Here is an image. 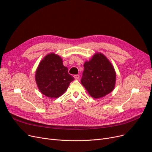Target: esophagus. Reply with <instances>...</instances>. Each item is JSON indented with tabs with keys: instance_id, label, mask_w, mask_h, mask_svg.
I'll return each mask as SVG.
<instances>
[{
	"instance_id": "esophagus-1",
	"label": "esophagus",
	"mask_w": 152,
	"mask_h": 152,
	"mask_svg": "<svg viewBox=\"0 0 152 152\" xmlns=\"http://www.w3.org/2000/svg\"><path fill=\"white\" fill-rule=\"evenodd\" d=\"M79 77H80V76H79V75H74V78H75V80L79 79Z\"/></svg>"
}]
</instances>
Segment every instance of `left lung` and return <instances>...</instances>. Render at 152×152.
Masks as SVG:
<instances>
[{"label":"left lung","instance_id":"1","mask_svg":"<svg viewBox=\"0 0 152 152\" xmlns=\"http://www.w3.org/2000/svg\"><path fill=\"white\" fill-rule=\"evenodd\" d=\"M81 84L94 98L110 93L115 86L116 72L108 59L102 53H95L84 64Z\"/></svg>","mask_w":152,"mask_h":152}]
</instances>
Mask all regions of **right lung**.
Listing matches in <instances>:
<instances>
[{
    "mask_svg": "<svg viewBox=\"0 0 152 152\" xmlns=\"http://www.w3.org/2000/svg\"><path fill=\"white\" fill-rule=\"evenodd\" d=\"M35 77L40 93L50 98H57L63 94L74 80L63 65L62 58L53 53L41 60Z\"/></svg>",
    "mask_w": 152,
    "mask_h": 152,
    "instance_id": "right-lung-1",
    "label": "right lung"
}]
</instances>
